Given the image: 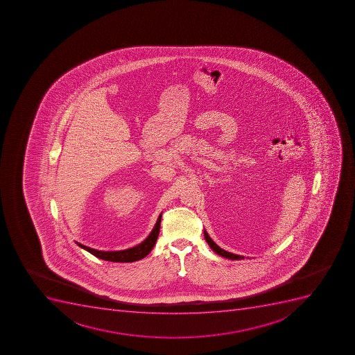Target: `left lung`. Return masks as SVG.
I'll return each mask as SVG.
<instances>
[{
    "label": "left lung",
    "mask_w": 355,
    "mask_h": 355,
    "mask_svg": "<svg viewBox=\"0 0 355 355\" xmlns=\"http://www.w3.org/2000/svg\"><path fill=\"white\" fill-rule=\"evenodd\" d=\"M205 238H206L207 242H208V244H209L210 248L215 251V252L217 253V254H219V256L225 257V258H227V259H232V260H240L243 259V257L241 256H236V254H234V253L227 252V251H225V250L220 249V248L217 245L215 242H214L211 239H210L209 235L207 234V232H205Z\"/></svg>",
    "instance_id": "left-lung-1"
}]
</instances>
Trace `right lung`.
I'll list each match as a JSON object with an SVG mask.
<instances>
[{
    "instance_id": "1",
    "label": "right lung",
    "mask_w": 355,
    "mask_h": 355,
    "mask_svg": "<svg viewBox=\"0 0 355 355\" xmlns=\"http://www.w3.org/2000/svg\"><path fill=\"white\" fill-rule=\"evenodd\" d=\"M161 219L162 215L158 217L157 223H156V225H155L154 230L151 231L148 238L146 239L142 243L139 244L137 247L131 248V249L123 250V251H98V250L92 249V248L86 247L83 244L78 243V242L77 244L79 247L87 250L88 252L99 258V259L114 262L137 261V260L142 259L144 257L147 256L150 252L151 249L154 248L156 240L158 238V234H159Z\"/></svg>"
}]
</instances>
